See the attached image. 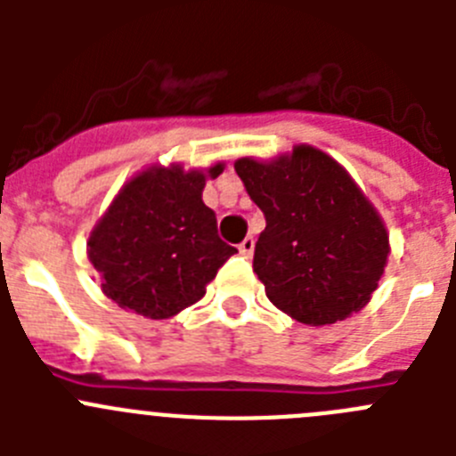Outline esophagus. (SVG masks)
Returning <instances> with one entry per match:
<instances>
[{
    "label": "esophagus",
    "instance_id": "esophagus-1",
    "mask_svg": "<svg viewBox=\"0 0 456 456\" xmlns=\"http://www.w3.org/2000/svg\"><path fill=\"white\" fill-rule=\"evenodd\" d=\"M253 248H256V241H253V237H247V240H241L240 244V253L241 256H253Z\"/></svg>",
    "mask_w": 456,
    "mask_h": 456
}]
</instances>
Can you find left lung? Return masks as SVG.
Segmentation results:
<instances>
[{"instance_id": "1", "label": "left lung", "mask_w": 456, "mask_h": 456, "mask_svg": "<svg viewBox=\"0 0 456 456\" xmlns=\"http://www.w3.org/2000/svg\"><path fill=\"white\" fill-rule=\"evenodd\" d=\"M235 171L265 231L253 272L269 301L297 322L336 324L363 308L388 260V232L349 173L313 146L273 162L237 159Z\"/></svg>"}]
</instances>
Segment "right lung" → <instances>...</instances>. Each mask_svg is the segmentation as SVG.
Returning <instances> with one entry per match:
<instances>
[{
    "instance_id": "right-lung-1",
    "label": "right lung",
    "mask_w": 456,
    "mask_h": 456,
    "mask_svg": "<svg viewBox=\"0 0 456 456\" xmlns=\"http://www.w3.org/2000/svg\"><path fill=\"white\" fill-rule=\"evenodd\" d=\"M208 173L183 167L148 168L125 184L88 237V260L102 292L120 308L167 320L205 294L237 248L216 232V215L203 203Z\"/></svg>"
}]
</instances>
